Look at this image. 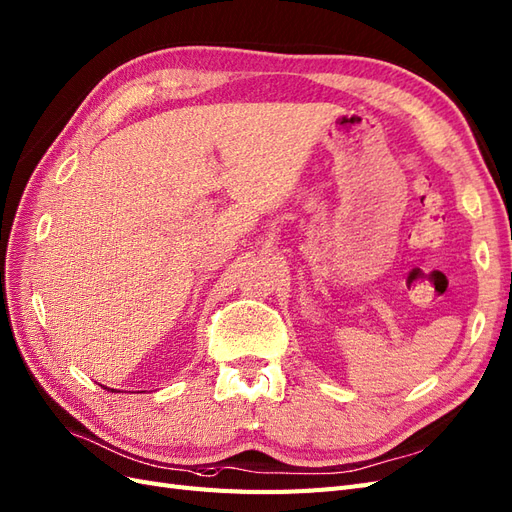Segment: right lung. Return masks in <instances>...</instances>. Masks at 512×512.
<instances>
[{
	"label": "right lung",
	"mask_w": 512,
	"mask_h": 512,
	"mask_svg": "<svg viewBox=\"0 0 512 512\" xmlns=\"http://www.w3.org/2000/svg\"><path fill=\"white\" fill-rule=\"evenodd\" d=\"M113 391H115V389H113Z\"/></svg>",
	"instance_id": "add662e5"
}]
</instances>
